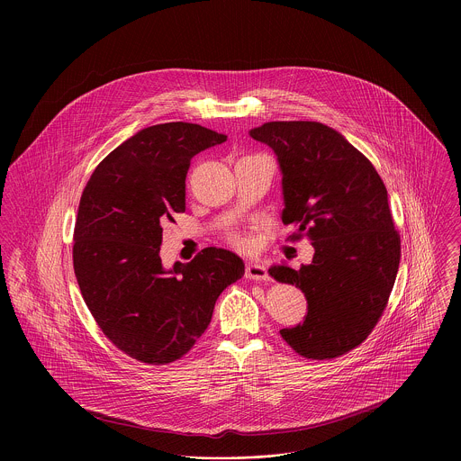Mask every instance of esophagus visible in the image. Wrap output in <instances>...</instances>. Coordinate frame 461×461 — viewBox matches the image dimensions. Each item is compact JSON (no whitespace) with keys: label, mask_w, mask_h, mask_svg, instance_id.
Wrapping results in <instances>:
<instances>
[{"label":"esophagus","mask_w":461,"mask_h":461,"mask_svg":"<svg viewBox=\"0 0 461 461\" xmlns=\"http://www.w3.org/2000/svg\"><path fill=\"white\" fill-rule=\"evenodd\" d=\"M245 275H247V278H252V280H267L269 278L267 267L261 261H249Z\"/></svg>","instance_id":"34e87169"}]
</instances>
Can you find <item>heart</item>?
<instances>
[{
  "mask_svg": "<svg viewBox=\"0 0 461 461\" xmlns=\"http://www.w3.org/2000/svg\"><path fill=\"white\" fill-rule=\"evenodd\" d=\"M230 241H232L236 247H247V241H245L241 236H238V234H230Z\"/></svg>",
  "mask_w": 461,
  "mask_h": 461,
  "instance_id": "heart-1",
  "label": "heart"
}]
</instances>
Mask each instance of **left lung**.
<instances>
[{
    "instance_id": "left-lung-1",
    "label": "left lung",
    "mask_w": 461,
    "mask_h": 461,
    "mask_svg": "<svg viewBox=\"0 0 461 461\" xmlns=\"http://www.w3.org/2000/svg\"><path fill=\"white\" fill-rule=\"evenodd\" d=\"M250 136L276 154L282 221L314 247L312 263L300 269L269 267L309 303L303 323L280 335L305 358L340 357L367 339L394 287L401 240L387 188L373 163L321 122H266Z\"/></svg>"
}]
</instances>
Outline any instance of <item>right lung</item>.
I'll return each instance as SVG.
<instances>
[{"label":"right lung","mask_w":461,"mask_h":461,"mask_svg":"<svg viewBox=\"0 0 461 461\" xmlns=\"http://www.w3.org/2000/svg\"><path fill=\"white\" fill-rule=\"evenodd\" d=\"M225 134L190 122L145 128L112 150L79 200L72 263L83 300L103 333L143 364L186 355L211 323L221 291L245 275L223 249L163 267V221L186 209V174L200 150Z\"/></svg>","instance_id":"1"}]
</instances>
